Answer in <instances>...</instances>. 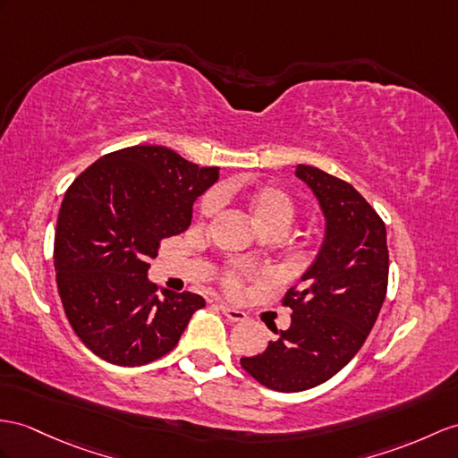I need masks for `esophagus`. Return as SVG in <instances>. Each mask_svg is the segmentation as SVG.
Returning a JSON list of instances; mask_svg holds the SVG:
<instances>
[{"instance_id":"1","label":"esophagus","mask_w":458,"mask_h":458,"mask_svg":"<svg viewBox=\"0 0 458 458\" xmlns=\"http://www.w3.org/2000/svg\"><path fill=\"white\" fill-rule=\"evenodd\" d=\"M217 307H219L221 313L225 315L229 320H233V322H242L244 318H247V313H244V310H241V309L229 307V305H225V303H219Z\"/></svg>"}]
</instances>
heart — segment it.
Wrapping results in <instances>:
<instances>
[{
    "instance_id": "1",
    "label": "heart",
    "mask_w": 458,
    "mask_h": 458,
    "mask_svg": "<svg viewBox=\"0 0 458 458\" xmlns=\"http://www.w3.org/2000/svg\"><path fill=\"white\" fill-rule=\"evenodd\" d=\"M229 198L237 199L239 206L247 211L254 225L262 231H276L284 235V233L292 225L295 217V204L293 199L289 198L287 192L282 188L272 186V184H262V186H241L227 191ZM216 209V198L206 196L199 204V214L209 216L214 214ZM244 280V274L239 270H231L223 277V285H225L227 292L237 293Z\"/></svg>"
}]
</instances>
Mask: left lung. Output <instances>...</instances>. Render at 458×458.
<instances>
[{
	"label": "left lung",
	"instance_id": "8db88e82",
	"mask_svg": "<svg viewBox=\"0 0 458 458\" xmlns=\"http://www.w3.org/2000/svg\"><path fill=\"white\" fill-rule=\"evenodd\" d=\"M295 176L318 199L327 221L315 262L282 303L292 325L241 365L277 393H301L348 365L378 317L388 284L386 229L355 188L317 166L297 165Z\"/></svg>",
	"mask_w": 458,
	"mask_h": 458
}]
</instances>
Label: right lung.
I'll return each instance as SVG.
<instances>
[{"label": "right lung", "mask_w": 458, "mask_h": 458, "mask_svg": "<svg viewBox=\"0 0 458 458\" xmlns=\"http://www.w3.org/2000/svg\"><path fill=\"white\" fill-rule=\"evenodd\" d=\"M217 178V166L133 145L100 157L68 188L55 223V282L72 328L100 360L136 367L163 358L206 305L191 292L159 297L148 270Z\"/></svg>", "instance_id": "obj_1"}]
</instances>
